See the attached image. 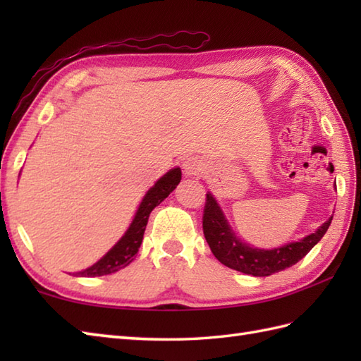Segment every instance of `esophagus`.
Here are the masks:
<instances>
[{
	"mask_svg": "<svg viewBox=\"0 0 361 361\" xmlns=\"http://www.w3.org/2000/svg\"><path fill=\"white\" fill-rule=\"evenodd\" d=\"M183 169H185V173L189 176H198L203 171V163L200 159L197 158H189L188 161H185L183 164Z\"/></svg>",
	"mask_w": 361,
	"mask_h": 361,
	"instance_id": "obj_1",
	"label": "esophagus"
}]
</instances>
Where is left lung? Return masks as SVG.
<instances>
[{
  "label": "left lung",
  "instance_id": "8db88e82",
  "mask_svg": "<svg viewBox=\"0 0 361 361\" xmlns=\"http://www.w3.org/2000/svg\"><path fill=\"white\" fill-rule=\"evenodd\" d=\"M332 217L324 221L315 233L304 237L302 240L283 245L274 250H257L242 243L233 231L220 211V206L211 194H206L203 209V234L208 242L212 255L221 264L233 270L252 276H270L286 270V268L299 262L315 245L331 225Z\"/></svg>",
  "mask_w": 361,
  "mask_h": 361
}]
</instances>
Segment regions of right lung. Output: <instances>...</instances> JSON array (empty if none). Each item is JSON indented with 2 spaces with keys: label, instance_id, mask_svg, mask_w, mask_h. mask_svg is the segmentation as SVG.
<instances>
[{
  "label": "right lung",
  "instance_id": "right-lung-1",
  "mask_svg": "<svg viewBox=\"0 0 361 361\" xmlns=\"http://www.w3.org/2000/svg\"><path fill=\"white\" fill-rule=\"evenodd\" d=\"M181 180V169L176 167L169 171L163 178H159L155 186H153L137 208L136 216L132 221V225L127 229V233L122 235V239L114 245V247L106 252V255L97 260V262L87 268V270L75 273V276H85V278H94V276H104L121 270L132 262L135 255L141 247L145 226L150 217V212L164 200V198L172 192Z\"/></svg>",
  "mask_w": 361,
  "mask_h": 361
}]
</instances>
